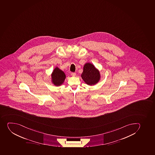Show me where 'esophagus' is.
Wrapping results in <instances>:
<instances>
[{
	"label": "esophagus",
	"instance_id": "1",
	"mask_svg": "<svg viewBox=\"0 0 155 155\" xmlns=\"http://www.w3.org/2000/svg\"><path fill=\"white\" fill-rule=\"evenodd\" d=\"M76 75V73H71V76H75Z\"/></svg>",
	"mask_w": 155,
	"mask_h": 155
}]
</instances>
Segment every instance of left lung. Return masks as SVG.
I'll list each match as a JSON object with an SVG mask.
<instances>
[{"label": "left lung", "mask_w": 155, "mask_h": 155, "mask_svg": "<svg viewBox=\"0 0 155 155\" xmlns=\"http://www.w3.org/2000/svg\"><path fill=\"white\" fill-rule=\"evenodd\" d=\"M81 76L84 82L90 86L96 84L101 78L99 71L90 63H86L84 65Z\"/></svg>", "instance_id": "obj_1"}]
</instances>
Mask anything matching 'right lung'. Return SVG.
Here are the masks:
<instances>
[{"mask_svg":"<svg viewBox=\"0 0 155 155\" xmlns=\"http://www.w3.org/2000/svg\"><path fill=\"white\" fill-rule=\"evenodd\" d=\"M66 75L63 71L56 67L53 71L51 74L52 82L56 86H59L64 83Z\"/></svg>","mask_w":155,"mask_h":155,"instance_id":"right-lung-1","label":"right lung"}]
</instances>
